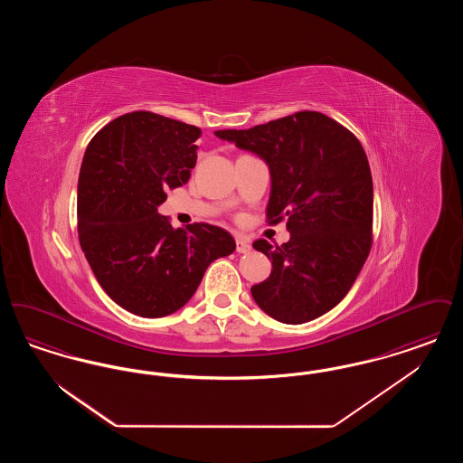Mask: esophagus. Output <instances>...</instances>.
<instances>
[{
	"instance_id": "esophagus-1",
	"label": "esophagus",
	"mask_w": 463,
	"mask_h": 463,
	"mask_svg": "<svg viewBox=\"0 0 463 463\" xmlns=\"http://www.w3.org/2000/svg\"><path fill=\"white\" fill-rule=\"evenodd\" d=\"M236 250H238V253H250L251 251V244L244 236H238L236 238Z\"/></svg>"
}]
</instances>
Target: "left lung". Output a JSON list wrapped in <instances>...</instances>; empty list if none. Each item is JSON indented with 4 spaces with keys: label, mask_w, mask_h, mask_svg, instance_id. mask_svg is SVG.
Wrapping results in <instances>:
<instances>
[{
    "label": "left lung",
    "mask_w": 463,
    "mask_h": 463,
    "mask_svg": "<svg viewBox=\"0 0 463 463\" xmlns=\"http://www.w3.org/2000/svg\"><path fill=\"white\" fill-rule=\"evenodd\" d=\"M215 135L264 159L267 221L287 219L289 231L276 248L253 242L272 264L264 283L251 287L253 300L287 325L323 316L349 293L372 248L373 180L361 142L316 110Z\"/></svg>",
    "instance_id": "8db88e82"
}]
</instances>
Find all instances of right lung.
<instances>
[{"mask_svg": "<svg viewBox=\"0 0 463 463\" xmlns=\"http://www.w3.org/2000/svg\"><path fill=\"white\" fill-rule=\"evenodd\" d=\"M201 135L147 110L110 121L87 147L78 178V232L104 291L128 312L163 317L184 307L213 260L236 250L221 227H172L157 213L165 191L196 166Z\"/></svg>", "mask_w": 463, "mask_h": 463, "instance_id": "obj_1", "label": "right lung"}]
</instances>
